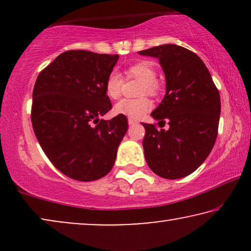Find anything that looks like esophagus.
I'll use <instances>...</instances> for the list:
<instances>
[{"mask_svg": "<svg viewBox=\"0 0 251 251\" xmlns=\"http://www.w3.org/2000/svg\"><path fill=\"white\" fill-rule=\"evenodd\" d=\"M128 123H129V126H133V125H137L138 121H136V120H133V119H128Z\"/></svg>", "mask_w": 251, "mask_h": 251, "instance_id": "1", "label": "esophagus"}]
</instances>
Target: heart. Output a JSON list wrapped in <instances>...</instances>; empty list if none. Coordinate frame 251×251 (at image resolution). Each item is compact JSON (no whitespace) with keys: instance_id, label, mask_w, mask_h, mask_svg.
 <instances>
[{"instance_id":"obj_1","label":"heart","mask_w":251,"mask_h":251,"mask_svg":"<svg viewBox=\"0 0 251 251\" xmlns=\"http://www.w3.org/2000/svg\"><path fill=\"white\" fill-rule=\"evenodd\" d=\"M128 77H136L143 81L142 95H155L157 91L156 85V67L152 61L142 60L133 64L126 70ZM105 94L108 98L118 99L122 94V80L120 75L112 73L107 77L105 83ZM152 108V102L147 98L138 99H122L114 106V113L118 115H125L129 119H139Z\"/></svg>"}]
</instances>
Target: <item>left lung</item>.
I'll return each mask as SVG.
<instances>
[{
    "mask_svg": "<svg viewBox=\"0 0 251 251\" xmlns=\"http://www.w3.org/2000/svg\"><path fill=\"white\" fill-rule=\"evenodd\" d=\"M159 59L166 76V95L152 112L157 130H146L144 154L151 170L166 179H178L204 162L215 145L221 115V97L201 58L176 44H162L139 51Z\"/></svg>",
    "mask_w": 251,
    "mask_h": 251,
    "instance_id": "left-lung-1",
    "label": "left lung"
}]
</instances>
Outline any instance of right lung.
I'll list each match as a JSON object with an SVG mask.
<instances>
[{"label":"right lung","instance_id":"right-lung-1","mask_svg":"<svg viewBox=\"0 0 251 251\" xmlns=\"http://www.w3.org/2000/svg\"><path fill=\"white\" fill-rule=\"evenodd\" d=\"M118 59V54L66 51L41 72L34 85L36 138L51 163L75 180L106 176L128 130L125 115L100 119L112 108L105 83Z\"/></svg>","mask_w":251,"mask_h":251}]
</instances>
